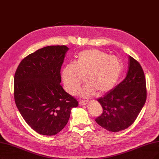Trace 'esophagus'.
<instances>
[{"label": "esophagus", "mask_w": 159, "mask_h": 159, "mask_svg": "<svg viewBox=\"0 0 159 159\" xmlns=\"http://www.w3.org/2000/svg\"><path fill=\"white\" fill-rule=\"evenodd\" d=\"M88 103H89V101L88 100H80L79 102V103L81 105H86Z\"/></svg>", "instance_id": "obj_1"}]
</instances>
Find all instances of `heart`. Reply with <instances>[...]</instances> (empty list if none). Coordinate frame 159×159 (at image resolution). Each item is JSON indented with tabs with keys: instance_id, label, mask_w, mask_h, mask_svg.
<instances>
[{
	"instance_id": "b5f03b06",
	"label": "heart",
	"mask_w": 159,
	"mask_h": 159,
	"mask_svg": "<svg viewBox=\"0 0 159 159\" xmlns=\"http://www.w3.org/2000/svg\"><path fill=\"white\" fill-rule=\"evenodd\" d=\"M123 71L119 59L98 50L81 52L75 63L67 64L61 70L65 89L75 94L85 80L88 84L80 91L82 96L105 93L115 86Z\"/></svg>"
}]
</instances>
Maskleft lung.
Here are the masks:
<instances>
[{"label": "left lung", "instance_id": "8db88e82", "mask_svg": "<svg viewBox=\"0 0 159 159\" xmlns=\"http://www.w3.org/2000/svg\"><path fill=\"white\" fill-rule=\"evenodd\" d=\"M147 99L146 81L139 63L128 56L126 78L113 89L98 99L103 108L96 119L98 124L109 132L125 130L136 120Z\"/></svg>", "mask_w": 159, "mask_h": 159}]
</instances>
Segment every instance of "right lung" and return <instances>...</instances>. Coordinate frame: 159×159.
Returning a JSON list of instances; mask_svg holds the SVG:
<instances>
[{
    "instance_id": "obj_1",
    "label": "right lung",
    "mask_w": 159,
    "mask_h": 159,
    "mask_svg": "<svg viewBox=\"0 0 159 159\" xmlns=\"http://www.w3.org/2000/svg\"><path fill=\"white\" fill-rule=\"evenodd\" d=\"M66 46H49L28 55L14 75L16 106L27 124L45 136L60 132L69 120L76 99L60 85Z\"/></svg>"
}]
</instances>
